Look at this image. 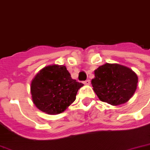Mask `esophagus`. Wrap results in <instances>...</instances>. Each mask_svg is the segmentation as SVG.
Returning a JSON list of instances; mask_svg holds the SVG:
<instances>
[{
    "label": "esophagus",
    "instance_id": "esophagus-1",
    "mask_svg": "<svg viewBox=\"0 0 150 150\" xmlns=\"http://www.w3.org/2000/svg\"><path fill=\"white\" fill-rule=\"evenodd\" d=\"M83 83L85 84V85H90V83H91V81H90L89 79H86V80L84 81Z\"/></svg>",
    "mask_w": 150,
    "mask_h": 150
}]
</instances>
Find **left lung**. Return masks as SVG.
<instances>
[{"label": "left lung", "instance_id": "obj_1", "mask_svg": "<svg viewBox=\"0 0 150 150\" xmlns=\"http://www.w3.org/2000/svg\"><path fill=\"white\" fill-rule=\"evenodd\" d=\"M137 75L130 68L106 64L95 70L91 84L101 101L117 106L129 100L137 89Z\"/></svg>", "mask_w": 150, "mask_h": 150}]
</instances>
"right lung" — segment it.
<instances>
[{
    "label": "right lung",
    "instance_id": "obj_1",
    "mask_svg": "<svg viewBox=\"0 0 150 150\" xmlns=\"http://www.w3.org/2000/svg\"><path fill=\"white\" fill-rule=\"evenodd\" d=\"M83 84L71 79L64 65H51L40 70L31 83L33 103L48 115L64 112L76 98Z\"/></svg>",
    "mask_w": 150,
    "mask_h": 150
}]
</instances>
